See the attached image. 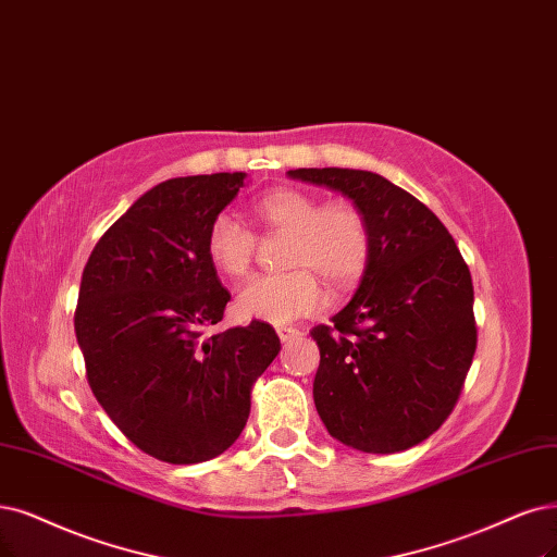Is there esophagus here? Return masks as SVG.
I'll return each mask as SVG.
<instances>
[{
  "label": "esophagus",
  "mask_w": 557,
  "mask_h": 557,
  "mask_svg": "<svg viewBox=\"0 0 557 557\" xmlns=\"http://www.w3.org/2000/svg\"><path fill=\"white\" fill-rule=\"evenodd\" d=\"M277 335H280V339H282V342H292V339L300 337L302 333L298 331V327H292V325H280V327H277Z\"/></svg>",
  "instance_id": "1"
}]
</instances>
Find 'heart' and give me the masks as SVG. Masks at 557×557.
Listing matches in <instances>:
<instances>
[{
  "label": "heart",
  "mask_w": 557,
  "mask_h": 557,
  "mask_svg": "<svg viewBox=\"0 0 557 557\" xmlns=\"http://www.w3.org/2000/svg\"><path fill=\"white\" fill-rule=\"evenodd\" d=\"M255 213L265 232L289 234L284 265L292 271L247 280L238 292V310L245 317L289 323L325 302L317 275L337 289L362 275L372 252V232L354 203H323L312 193L280 188L263 195ZM257 247V234L232 213L215 215L206 232V255L230 277L250 271Z\"/></svg>",
  "instance_id": "obj_1"
}]
</instances>
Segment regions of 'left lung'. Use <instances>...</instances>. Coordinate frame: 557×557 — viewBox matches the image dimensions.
<instances>
[{"label": "left lung", "instance_id": "1", "mask_svg": "<svg viewBox=\"0 0 557 557\" xmlns=\"http://www.w3.org/2000/svg\"><path fill=\"white\" fill-rule=\"evenodd\" d=\"M356 203L372 252L356 296L312 331L314 404L339 443L395 455L449 418L478 348L472 280L455 238L399 185L362 170H289Z\"/></svg>", "mask_w": 557, "mask_h": 557}]
</instances>
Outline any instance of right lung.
I'll return each instance as SVG.
<instances>
[{
	"instance_id": "obj_1",
	"label": "right lung",
	"mask_w": 557,
	"mask_h": 557,
	"mask_svg": "<svg viewBox=\"0 0 557 557\" xmlns=\"http://www.w3.org/2000/svg\"><path fill=\"white\" fill-rule=\"evenodd\" d=\"M245 176L158 183L100 236L82 273L75 335L91 393L123 436L168 463L234 445L252 385L282 348L263 321L203 335L232 300L206 232Z\"/></svg>"
}]
</instances>
